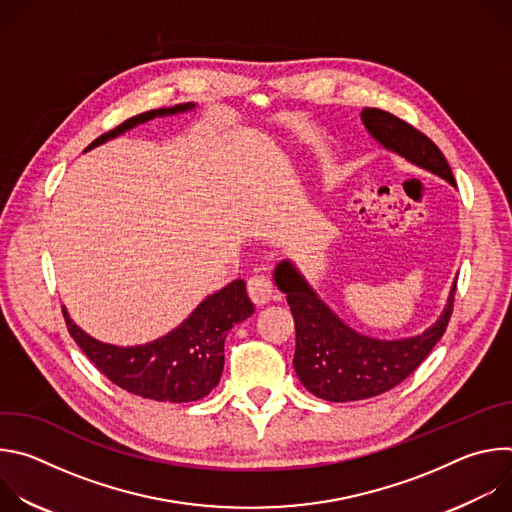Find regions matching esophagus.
Segmentation results:
<instances>
[{
  "label": "esophagus",
  "mask_w": 512,
  "mask_h": 512,
  "mask_svg": "<svg viewBox=\"0 0 512 512\" xmlns=\"http://www.w3.org/2000/svg\"><path fill=\"white\" fill-rule=\"evenodd\" d=\"M247 291H249V298L253 300V304L263 306L273 298V283L269 277L265 275H253L247 281Z\"/></svg>",
  "instance_id": "1"
}]
</instances>
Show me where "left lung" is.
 I'll return each mask as SVG.
<instances>
[{
	"label": "left lung",
	"mask_w": 512,
	"mask_h": 512,
	"mask_svg": "<svg viewBox=\"0 0 512 512\" xmlns=\"http://www.w3.org/2000/svg\"><path fill=\"white\" fill-rule=\"evenodd\" d=\"M360 119L383 148L456 186L448 160L425 133L375 107H364ZM273 279L287 296L296 322V375L310 393L334 403L377 397L403 383L444 336L456 296L454 283L442 316L425 332L401 340H379L346 326L318 298L294 263L281 261Z\"/></svg>",
	"instance_id": "8db88e82"
}]
</instances>
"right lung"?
<instances>
[{
	"mask_svg": "<svg viewBox=\"0 0 512 512\" xmlns=\"http://www.w3.org/2000/svg\"><path fill=\"white\" fill-rule=\"evenodd\" d=\"M192 103L152 109L135 115L97 137L91 148L154 117L184 113ZM255 312L243 279H235L208 296L176 330L141 346H113L85 334L66 314V328L95 367L117 387L143 399L188 403L206 397L221 381L225 338L229 330Z\"/></svg>",
	"mask_w": 512,
	"mask_h": 512,
	"instance_id": "right-lung-1",
	"label": "right lung"
}]
</instances>
